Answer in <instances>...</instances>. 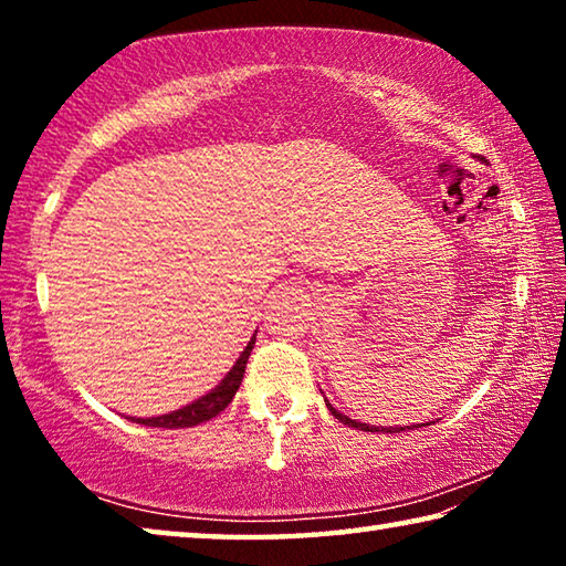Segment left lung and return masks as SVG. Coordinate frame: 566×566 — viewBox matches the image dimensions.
I'll return each instance as SVG.
<instances>
[{
    "mask_svg": "<svg viewBox=\"0 0 566 566\" xmlns=\"http://www.w3.org/2000/svg\"><path fill=\"white\" fill-rule=\"evenodd\" d=\"M324 401H327V409L332 411V417H337L342 424H349V427H354V429H361V432H385V434H391V432H407V429H417V427H424V424H411V427H375V424H361V421H357V419H349L347 415H342L339 409H334L332 405H329V399L324 397Z\"/></svg>",
    "mask_w": 566,
    "mask_h": 566,
    "instance_id": "8db88e82",
    "label": "left lung"
}]
</instances>
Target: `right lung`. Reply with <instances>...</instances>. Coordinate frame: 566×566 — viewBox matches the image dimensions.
<instances>
[{
	"label": "right lung",
	"mask_w": 566,
	"mask_h": 566,
	"mask_svg": "<svg viewBox=\"0 0 566 566\" xmlns=\"http://www.w3.org/2000/svg\"><path fill=\"white\" fill-rule=\"evenodd\" d=\"M254 342H256V334L249 339L244 352L239 354V359L234 361V367L227 371V377L219 381L214 389H209L205 397L195 399L187 407L169 411V415L149 417V419L132 417V421H137V424H147V427H161V429H185V427H197V424H202V421H209L212 417H217L219 411L227 409L229 401L234 399L239 385H242L244 367H247L249 354H252V349H254Z\"/></svg>",
	"instance_id": "obj_1"
}]
</instances>
